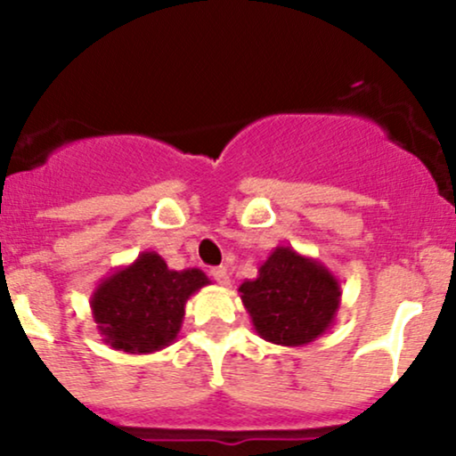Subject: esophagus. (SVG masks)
<instances>
[{"instance_id":"34e87169","label":"esophagus","mask_w":456,"mask_h":456,"mask_svg":"<svg viewBox=\"0 0 456 456\" xmlns=\"http://www.w3.org/2000/svg\"><path fill=\"white\" fill-rule=\"evenodd\" d=\"M210 274H212V279L218 282V285H223V287H227L229 285V272H227V268H212L210 270Z\"/></svg>"}]
</instances>
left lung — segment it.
Wrapping results in <instances>:
<instances>
[{
    "instance_id": "obj_1",
    "label": "left lung",
    "mask_w": 456,
    "mask_h": 456,
    "mask_svg": "<svg viewBox=\"0 0 456 456\" xmlns=\"http://www.w3.org/2000/svg\"><path fill=\"white\" fill-rule=\"evenodd\" d=\"M257 279L240 285V297L264 341L302 347L322 337L341 306V282L322 261L291 246H276Z\"/></svg>"
}]
</instances>
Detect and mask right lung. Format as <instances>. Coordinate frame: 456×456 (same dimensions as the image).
Wrapping results in <instances>:
<instances>
[{"mask_svg": "<svg viewBox=\"0 0 456 456\" xmlns=\"http://www.w3.org/2000/svg\"><path fill=\"white\" fill-rule=\"evenodd\" d=\"M210 279L197 268L171 270L154 250L113 270L90 297L102 343L118 352L151 354L175 341L188 297Z\"/></svg>", "mask_w": 456, "mask_h": 456, "instance_id": "right-lung-1", "label": "right lung"}]
</instances>
